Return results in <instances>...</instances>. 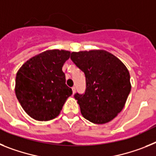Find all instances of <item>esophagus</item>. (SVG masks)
<instances>
[{
  "label": "esophagus",
  "instance_id": "34e87169",
  "mask_svg": "<svg viewBox=\"0 0 156 156\" xmlns=\"http://www.w3.org/2000/svg\"><path fill=\"white\" fill-rule=\"evenodd\" d=\"M71 89H72L73 94H74V93H75V91H76V89H75V87H74V86H73V87L71 88Z\"/></svg>",
  "mask_w": 156,
  "mask_h": 156
}]
</instances>
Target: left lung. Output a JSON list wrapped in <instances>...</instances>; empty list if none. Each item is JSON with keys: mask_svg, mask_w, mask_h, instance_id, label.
Wrapping results in <instances>:
<instances>
[{"mask_svg": "<svg viewBox=\"0 0 156 156\" xmlns=\"http://www.w3.org/2000/svg\"><path fill=\"white\" fill-rule=\"evenodd\" d=\"M70 59L86 75L84 94L77 93L81 113L95 124L112 121L130 93V75L120 59L105 50L71 52Z\"/></svg>", "mask_w": 156, "mask_h": 156, "instance_id": "obj_1", "label": "left lung"}]
</instances>
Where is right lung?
I'll use <instances>...</instances> for the list:
<instances>
[{
    "label": "right lung",
    "mask_w": 156,
    "mask_h": 156,
    "mask_svg": "<svg viewBox=\"0 0 156 156\" xmlns=\"http://www.w3.org/2000/svg\"><path fill=\"white\" fill-rule=\"evenodd\" d=\"M70 52L47 50L26 62L16 74V97L28 115L37 121L57 117L72 89L62 70Z\"/></svg>",
    "instance_id": "obj_1"
}]
</instances>
